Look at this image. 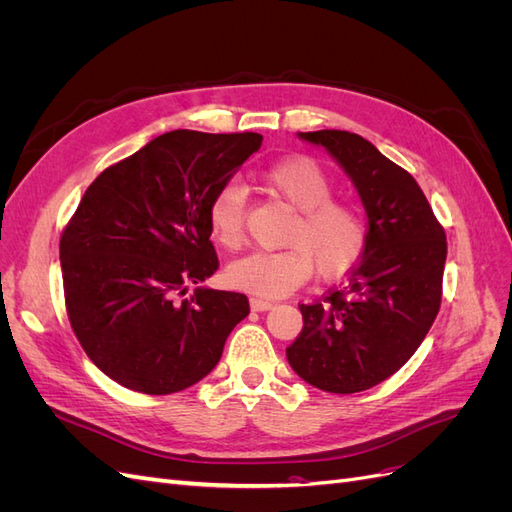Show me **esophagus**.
<instances>
[{"mask_svg": "<svg viewBox=\"0 0 512 512\" xmlns=\"http://www.w3.org/2000/svg\"><path fill=\"white\" fill-rule=\"evenodd\" d=\"M250 307L254 309V312H267V309L273 307V303L267 301V299H252Z\"/></svg>", "mask_w": 512, "mask_h": 512, "instance_id": "esophagus-1", "label": "esophagus"}]
</instances>
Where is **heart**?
I'll return each instance as SVG.
<instances>
[{"mask_svg":"<svg viewBox=\"0 0 512 512\" xmlns=\"http://www.w3.org/2000/svg\"><path fill=\"white\" fill-rule=\"evenodd\" d=\"M265 188L297 211L284 239L286 250L252 252L226 271L228 282L258 299H280L305 284L314 267L322 280H339L365 254L367 220L363 211L335 200V183L316 160L292 156L269 166ZM213 239L237 250L245 235V190L230 181L215 192L209 205Z\"/></svg>","mask_w":512,"mask_h":512,"instance_id":"1","label":"heart"}]
</instances>
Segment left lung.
Listing matches in <instances>:
<instances>
[{
  "instance_id": "8db88e82",
  "label": "left lung",
  "mask_w": 512,
  "mask_h": 512,
  "mask_svg": "<svg viewBox=\"0 0 512 512\" xmlns=\"http://www.w3.org/2000/svg\"><path fill=\"white\" fill-rule=\"evenodd\" d=\"M297 136L327 151L352 181L367 215V247L344 288L299 305L303 331L286 359L320 391H367L406 365L436 320L446 237L414 177L363 136Z\"/></svg>"
}]
</instances>
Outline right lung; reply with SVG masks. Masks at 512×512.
I'll use <instances>...</instances> for the list:
<instances>
[{"label": "right lung", "instance_id": "right-lung-1", "mask_svg": "<svg viewBox=\"0 0 512 512\" xmlns=\"http://www.w3.org/2000/svg\"><path fill=\"white\" fill-rule=\"evenodd\" d=\"M262 136L173 130L106 168L61 235L72 329L102 374L130 391L168 395L218 365L250 314L241 292L200 286L218 271L209 205ZM190 283L188 300L178 297Z\"/></svg>", "mask_w": 512, "mask_h": 512}]
</instances>
